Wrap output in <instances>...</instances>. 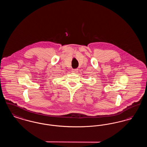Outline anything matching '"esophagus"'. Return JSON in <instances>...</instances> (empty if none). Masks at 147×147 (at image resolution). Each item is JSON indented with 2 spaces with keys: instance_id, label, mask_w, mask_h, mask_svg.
Masks as SVG:
<instances>
[{
  "instance_id": "esophagus-1",
  "label": "esophagus",
  "mask_w": 147,
  "mask_h": 147,
  "mask_svg": "<svg viewBox=\"0 0 147 147\" xmlns=\"http://www.w3.org/2000/svg\"><path fill=\"white\" fill-rule=\"evenodd\" d=\"M78 69H73L71 71H72L73 73H77V72H78Z\"/></svg>"
}]
</instances>
